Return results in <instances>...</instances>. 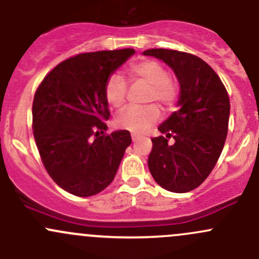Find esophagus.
I'll list each match as a JSON object with an SVG mask.
<instances>
[{
  "label": "esophagus",
  "mask_w": 259,
  "mask_h": 259,
  "mask_svg": "<svg viewBox=\"0 0 259 259\" xmlns=\"http://www.w3.org/2000/svg\"><path fill=\"white\" fill-rule=\"evenodd\" d=\"M139 137H140V135H138V134H132L133 142H135V140H137V139H139Z\"/></svg>",
  "instance_id": "1"
}]
</instances>
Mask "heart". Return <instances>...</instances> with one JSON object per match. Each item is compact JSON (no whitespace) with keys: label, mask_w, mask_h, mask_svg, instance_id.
<instances>
[{"label":"heart","mask_w":259,"mask_h":259,"mask_svg":"<svg viewBox=\"0 0 259 259\" xmlns=\"http://www.w3.org/2000/svg\"><path fill=\"white\" fill-rule=\"evenodd\" d=\"M130 81H140L150 85L148 101H158L161 105L170 106L178 98V89L169 79V71L164 65L154 60H142L126 69ZM127 83L119 74L109 76L105 83V98L113 108H121L126 101ZM160 119V110L156 105L143 108H129L115 119V125L133 133H143Z\"/></svg>","instance_id":"obj_1"}]
</instances>
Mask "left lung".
<instances>
[{
    "label": "left lung",
    "mask_w": 259,
    "mask_h": 259,
    "mask_svg": "<svg viewBox=\"0 0 259 259\" xmlns=\"http://www.w3.org/2000/svg\"><path fill=\"white\" fill-rule=\"evenodd\" d=\"M173 69L180 85L178 106L153 138L148 166L164 189L187 193L199 187L215 166L228 133V93L213 69L200 57L166 49L143 52ZM173 137L175 143L167 144Z\"/></svg>",
    "instance_id": "obj_1"
}]
</instances>
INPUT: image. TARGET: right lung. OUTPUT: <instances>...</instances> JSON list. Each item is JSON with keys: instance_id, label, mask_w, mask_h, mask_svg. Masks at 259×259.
I'll return each instance as SVG.
<instances>
[{"instance_id": "right-lung-1", "label": "right lung", "mask_w": 259, "mask_h": 259, "mask_svg": "<svg viewBox=\"0 0 259 259\" xmlns=\"http://www.w3.org/2000/svg\"><path fill=\"white\" fill-rule=\"evenodd\" d=\"M134 49L80 54L60 62L36 90L32 127L36 145L49 176L77 197H91L115 178L127 130L105 134L109 104L105 83Z\"/></svg>"}]
</instances>
